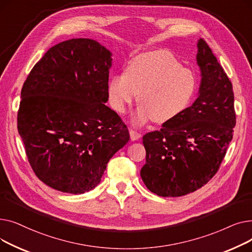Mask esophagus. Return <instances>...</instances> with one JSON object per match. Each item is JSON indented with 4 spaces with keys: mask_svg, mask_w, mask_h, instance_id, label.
<instances>
[{
    "mask_svg": "<svg viewBox=\"0 0 252 252\" xmlns=\"http://www.w3.org/2000/svg\"><path fill=\"white\" fill-rule=\"evenodd\" d=\"M129 136H130V139L133 140V141L138 140V139L141 138V134L139 133V131H137V130H135L133 128L129 129Z\"/></svg>",
    "mask_w": 252,
    "mask_h": 252,
    "instance_id": "1",
    "label": "esophagus"
}]
</instances>
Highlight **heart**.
<instances>
[{
  "label": "heart",
  "mask_w": 252,
  "mask_h": 252,
  "mask_svg": "<svg viewBox=\"0 0 252 252\" xmlns=\"http://www.w3.org/2000/svg\"><path fill=\"white\" fill-rule=\"evenodd\" d=\"M196 92L193 72L182 67L167 51H153L136 56L125 75H115L108 85L112 107L125 112L139 94L142 105L137 119L152 118L157 124L173 121L188 108Z\"/></svg>",
  "instance_id": "b5f03b06"
}]
</instances>
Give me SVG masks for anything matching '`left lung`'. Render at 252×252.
I'll return each mask as SVG.
<instances>
[{
  "label": "left lung",
  "instance_id": "8db88e82",
  "mask_svg": "<svg viewBox=\"0 0 252 252\" xmlns=\"http://www.w3.org/2000/svg\"><path fill=\"white\" fill-rule=\"evenodd\" d=\"M201 85L196 101L159 130L143 137L141 178L162 197L187 195L218 173L236 126L233 86L203 38L197 44Z\"/></svg>",
  "mask_w": 252,
  "mask_h": 252
}]
</instances>
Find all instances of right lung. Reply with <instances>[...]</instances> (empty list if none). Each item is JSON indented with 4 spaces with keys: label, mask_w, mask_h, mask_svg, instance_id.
Returning a JSON list of instances; mask_svg holds the SVG:
<instances>
[{
    "label": "right lung",
    "mask_w": 252,
    "mask_h": 252,
    "mask_svg": "<svg viewBox=\"0 0 252 252\" xmlns=\"http://www.w3.org/2000/svg\"><path fill=\"white\" fill-rule=\"evenodd\" d=\"M111 60L94 39L71 38L50 48L23 84L18 133L33 173L53 189H94L129 140L121 116L105 105Z\"/></svg>",
    "instance_id": "obj_1"
}]
</instances>
